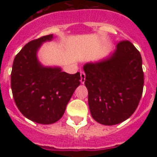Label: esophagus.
I'll return each instance as SVG.
<instances>
[{
  "label": "esophagus",
  "instance_id": "1",
  "mask_svg": "<svg viewBox=\"0 0 157 157\" xmlns=\"http://www.w3.org/2000/svg\"><path fill=\"white\" fill-rule=\"evenodd\" d=\"M85 81H86V74L84 71H81V84L85 83Z\"/></svg>",
  "mask_w": 157,
  "mask_h": 157
}]
</instances>
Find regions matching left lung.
Instances as JSON below:
<instances>
[{
    "label": "left lung",
    "instance_id": "left-lung-1",
    "mask_svg": "<svg viewBox=\"0 0 157 157\" xmlns=\"http://www.w3.org/2000/svg\"><path fill=\"white\" fill-rule=\"evenodd\" d=\"M91 116L105 125L124 121L136 110L144 89L142 57L128 40L114 52L83 66Z\"/></svg>",
    "mask_w": 157,
    "mask_h": 157
}]
</instances>
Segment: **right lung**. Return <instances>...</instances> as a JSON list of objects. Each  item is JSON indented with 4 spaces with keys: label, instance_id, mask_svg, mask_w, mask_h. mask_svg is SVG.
Masks as SVG:
<instances>
[{
    "label": "right lung",
    "instance_id": "1",
    "mask_svg": "<svg viewBox=\"0 0 157 157\" xmlns=\"http://www.w3.org/2000/svg\"><path fill=\"white\" fill-rule=\"evenodd\" d=\"M54 38L50 34L24 45L14 58L11 71L16 106L28 119L43 124L55 123L63 117L81 84L80 72L68 74L60 67L44 66L39 61L38 50Z\"/></svg>",
    "mask_w": 157,
    "mask_h": 157
}]
</instances>
